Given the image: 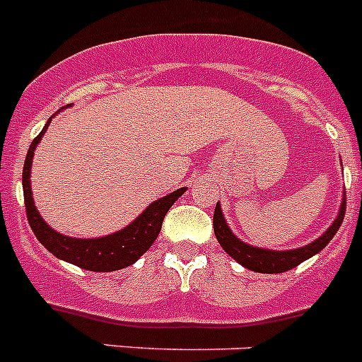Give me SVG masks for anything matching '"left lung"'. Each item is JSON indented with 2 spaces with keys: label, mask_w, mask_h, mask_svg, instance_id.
Wrapping results in <instances>:
<instances>
[{
  "label": "left lung",
  "mask_w": 362,
  "mask_h": 362,
  "mask_svg": "<svg viewBox=\"0 0 362 362\" xmlns=\"http://www.w3.org/2000/svg\"><path fill=\"white\" fill-rule=\"evenodd\" d=\"M345 209L346 197L343 199L341 208H339V213L336 216V220L332 222V226L318 240L293 250H268L243 243L229 229V226H227L226 218L222 215V209H220V204H216L215 215H213V229H215V236L220 245H222V249L233 259L238 261L240 264H243V267L252 272H259V274H282V272H288L291 268L298 267L302 261L309 259V257L318 254L322 249H325L327 243L338 233L339 226L343 222V216H345Z\"/></svg>",
  "instance_id": "obj_1"
}]
</instances>
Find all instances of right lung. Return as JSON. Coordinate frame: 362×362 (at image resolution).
<instances>
[{
  "mask_svg": "<svg viewBox=\"0 0 362 362\" xmlns=\"http://www.w3.org/2000/svg\"><path fill=\"white\" fill-rule=\"evenodd\" d=\"M51 119L44 126L42 132L33 139L30 146L26 160L23 168V192H24V206H26V216L35 233L37 240L49 250L58 259H64L76 267L85 268L90 272H113L126 268L135 263L144 252L149 250L154 240L158 238L161 230L165 215L170 209V206L177 201L181 195L187 192V188H179L172 194L154 201L139 218L124 229L117 230L113 235L103 236V238H71L51 229L42 220L40 213L37 211L35 202L32 197V185H30V170H32V160L35 154L37 144L46 133Z\"/></svg>",
  "mask_w": 362,
  "mask_h": 362,
  "instance_id": "1",
  "label": "right lung"
}]
</instances>
